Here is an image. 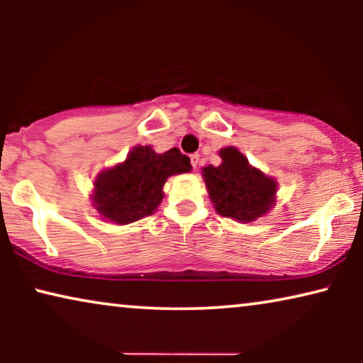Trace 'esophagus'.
Masks as SVG:
<instances>
[{"mask_svg":"<svg viewBox=\"0 0 363 363\" xmlns=\"http://www.w3.org/2000/svg\"><path fill=\"white\" fill-rule=\"evenodd\" d=\"M190 162H191V165H193V168H195V170H196L198 163H200V155H198V153H193V155L190 157Z\"/></svg>","mask_w":363,"mask_h":363,"instance_id":"1","label":"esophagus"}]
</instances>
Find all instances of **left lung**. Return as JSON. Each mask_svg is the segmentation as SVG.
<instances>
[{
    "instance_id": "left-lung-1",
    "label": "left lung",
    "mask_w": 363,
    "mask_h": 363,
    "mask_svg": "<svg viewBox=\"0 0 363 363\" xmlns=\"http://www.w3.org/2000/svg\"><path fill=\"white\" fill-rule=\"evenodd\" d=\"M218 167H203L208 196L218 215L240 223H251L276 205L277 180L252 167L236 147L220 150Z\"/></svg>"
}]
</instances>
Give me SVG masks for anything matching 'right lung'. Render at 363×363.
<instances>
[{"mask_svg": "<svg viewBox=\"0 0 363 363\" xmlns=\"http://www.w3.org/2000/svg\"><path fill=\"white\" fill-rule=\"evenodd\" d=\"M190 170V158L178 148L157 153L152 145H137L128 152L125 160L96 177L92 206L102 220L130 225L157 211L165 196L163 185L168 178Z\"/></svg>", "mask_w": 363, "mask_h": 363, "instance_id": "obj_1", "label": "right lung"}]
</instances>
